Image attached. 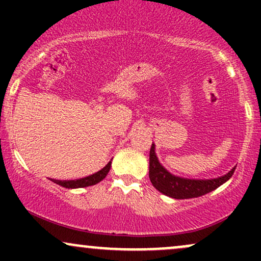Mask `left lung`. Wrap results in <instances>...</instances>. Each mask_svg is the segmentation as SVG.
Returning a JSON list of instances; mask_svg holds the SVG:
<instances>
[{
	"mask_svg": "<svg viewBox=\"0 0 261 261\" xmlns=\"http://www.w3.org/2000/svg\"><path fill=\"white\" fill-rule=\"evenodd\" d=\"M236 167L227 174L215 179H188L175 176L164 168L155 155L154 145L149 151V180L152 185L164 195L173 199H193L215 190L224 184L234 173Z\"/></svg>",
	"mask_w": 261,
	"mask_h": 261,
	"instance_id": "1",
	"label": "left lung"
}]
</instances>
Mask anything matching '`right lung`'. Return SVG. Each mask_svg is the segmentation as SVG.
Segmentation results:
<instances>
[{"label": "right lung", "instance_id": "right-lung-1", "mask_svg": "<svg viewBox=\"0 0 261 261\" xmlns=\"http://www.w3.org/2000/svg\"><path fill=\"white\" fill-rule=\"evenodd\" d=\"M110 167H112V161H110L109 163H108L103 169H100L99 172L94 173V174H92L89 176H86V178L77 179V180H56V179H55L54 182H56V184L61 185V187L67 188V189L91 187V185L98 184V182L101 181L104 178H106L108 173H109Z\"/></svg>", "mask_w": 261, "mask_h": 261}]
</instances>
